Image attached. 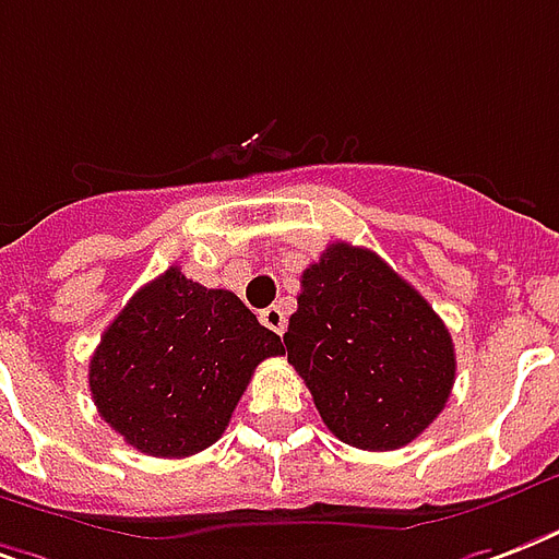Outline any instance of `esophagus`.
<instances>
[{"label": "esophagus", "mask_w": 559, "mask_h": 559, "mask_svg": "<svg viewBox=\"0 0 559 559\" xmlns=\"http://www.w3.org/2000/svg\"><path fill=\"white\" fill-rule=\"evenodd\" d=\"M261 322L270 328V331H275V334H284V328H287V313H284L281 305H272V308L261 310Z\"/></svg>", "instance_id": "obj_1"}]
</instances>
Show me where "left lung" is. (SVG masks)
Masks as SVG:
<instances>
[{
    "label": "left lung",
    "instance_id": "obj_1",
    "mask_svg": "<svg viewBox=\"0 0 559 559\" xmlns=\"http://www.w3.org/2000/svg\"><path fill=\"white\" fill-rule=\"evenodd\" d=\"M284 346L328 431L364 451L416 440L457 372L449 328L419 289L352 242H331L301 272Z\"/></svg>",
    "mask_w": 559,
    "mask_h": 559
}]
</instances>
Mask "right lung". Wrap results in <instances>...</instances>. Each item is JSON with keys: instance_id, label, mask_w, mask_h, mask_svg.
Masks as SVG:
<instances>
[{"instance_id": "add662e5", "label": "right lung", "mask_w": 559, "mask_h": 559, "mask_svg": "<svg viewBox=\"0 0 559 559\" xmlns=\"http://www.w3.org/2000/svg\"><path fill=\"white\" fill-rule=\"evenodd\" d=\"M275 355H284L281 336L240 298L169 266L102 334L91 393L128 445L190 457L223 437L254 366Z\"/></svg>"}]
</instances>
